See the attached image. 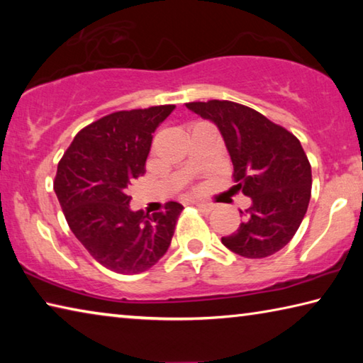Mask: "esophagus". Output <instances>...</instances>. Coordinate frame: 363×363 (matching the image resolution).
I'll return each instance as SVG.
<instances>
[{
    "instance_id": "obj_1",
    "label": "esophagus",
    "mask_w": 363,
    "mask_h": 363,
    "mask_svg": "<svg viewBox=\"0 0 363 363\" xmlns=\"http://www.w3.org/2000/svg\"><path fill=\"white\" fill-rule=\"evenodd\" d=\"M195 205L199 206L203 213H211L214 210V205L213 203H208V201H196Z\"/></svg>"
}]
</instances>
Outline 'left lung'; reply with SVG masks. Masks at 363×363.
Masks as SVG:
<instances>
[{"instance_id":"obj_1","label":"left lung","mask_w":363,"mask_h":363,"mask_svg":"<svg viewBox=\"0 0 363 363\" xmlns=\"http://www.w3.org/2000/svg\"><path fill=\"white\" fill-rule=\"evenodd\" d=\"M218 126L233 164L237 190L253 201L243 223L220 242L233 253L261 259L291 240L311 200L312 173L299 140L256 110L230 101L189 102Z\"/></svg>"}]
</instances>
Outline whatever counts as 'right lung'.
I'll return each mask as SVG.
<instances>
[{"instance_id": "add662e5", "label": "right lung", "mask_w": 363, "mask_h": 363, "mask_svg": "<svg viewBox=\"0 0 363 363\" xmlns=\"http://www.w3.org/2000/svg\"><path fill=\"white\" fill-rule=\"evenodd\" d=\"M174 106L123 110L79 131L59 162L54 190L67 223L89 255L118 274H139L167 253L184 206L133 211L126 194L145 173L152 134Z\"/></svg>"}]
</instances>
